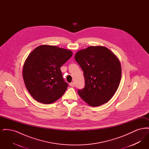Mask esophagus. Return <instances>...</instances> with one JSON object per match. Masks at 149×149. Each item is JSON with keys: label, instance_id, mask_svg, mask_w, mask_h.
I'll return each mask as SVG.
<instances>
[{"label": "esophagus", "instance_id": "obj_1", "mask_svg": "<svg viewBox=\"0 0 149 149\" xmlns=\"http://www.w3.org/2000/svg\"><path fill=\"white\" fill-rule=\"evenodd\" d=\"M70 86H72V87H74L75 86V84L74 82H72L71 83H70Z\"/></svg>", "mask_w": 149, "mask_h": 149}]
</instances>
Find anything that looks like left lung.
Returning <instances> with one entry per match:
<instances>
[{"label": "left lung", "mask_w": 149, "mask_h": 149, "mask_svg": "<svg viewBox=\"0 0 149 149\" xmlns=\"http://www.w3.org/2000/svg\"><path fill=\"white\" fill-rule=\"evenodd\" d=\"M75 59L85 79L84 88L78 90L79 96L91 106L108 102L120 83L122 70L118 58L106 47L96 46L78 51Z\"/></svg>", "instance_id": "left-lung-1"}]
</instances>
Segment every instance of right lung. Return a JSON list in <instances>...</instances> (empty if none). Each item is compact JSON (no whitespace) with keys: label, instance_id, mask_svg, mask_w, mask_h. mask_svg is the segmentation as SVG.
<instances>
[{"label":"right lung","instance_id":"add662e5","mask_svg":"<svg viewBox=\"0 0 149 149\" xmlns=\"http://www.w3.org/2000/svg\"><path fill=\"white\" fill-rule=\"evenodd\" d=\"M72 55L70 50L46 45L37 47L29 54L23 65V78L36 100L51 104L63 95L68 84L60 67Z\"/></svg>","mask_w":149,"mask_h":149}]
</instances>
